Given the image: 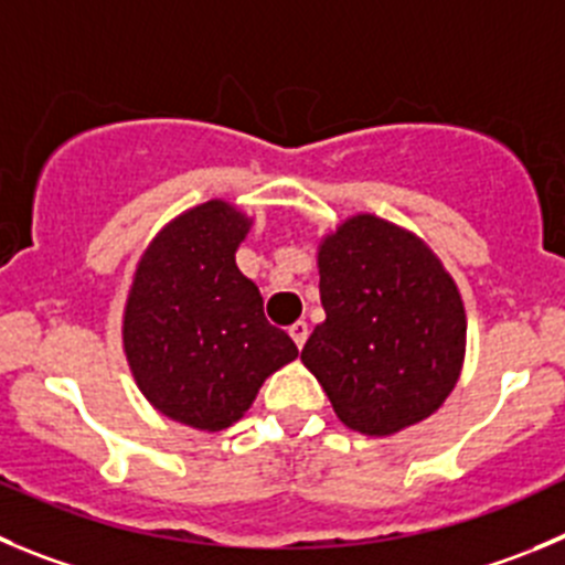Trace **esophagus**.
<instances>
[{"mask_svg": "<svg viewBox=\"0 0 565 565\" xmlns=\"http://www.w3.org/2000/svg\"><path fill=\"white\" fill-rule=\"evenodd\" d=\"M289 337L295 340V345L303 348V342H307V337H309V326L303 323V320H295V323L289 326Z\"/></svg>", "mask_w": 565, "mask_h": 565, "instance_id": "obj_1", "label": "esophagus"}]
</instances>
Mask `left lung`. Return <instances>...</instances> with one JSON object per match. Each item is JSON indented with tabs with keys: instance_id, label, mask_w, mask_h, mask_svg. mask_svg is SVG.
Segmentation results:
<instances>
[{
	"instance_id": "1",
	"label": "left lung",
	"mask_w": 565,
	"mask_h": 565,
	"mask_svg": "<svg viewBox=\"0 0 565 565\" xmlns=\"http://www.w3.org/2000/svg\"><path fill=\"white\" fill-rule=\"evenodd\" d=\"M326 320L300 360L337 418L393 435L429 418L460 379L466 309L440 258L373 214L345 220L318 250Z\"/></svg>"
}]
</instances>
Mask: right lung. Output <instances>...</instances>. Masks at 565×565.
Here are the masks:
<instances>
[{"label": "right lung", "mask_w": 565, "mask_h": 565, "mask_svg": "<svg viewBox=\"0 0 565 565\" xmlns=\"http://www.w3.org/2000/svg\"><path fill=\"white\" fill-rule=\"evenodd\" d=\"M250 220L223 200L194 205L145 250L125 307V354L147 402L192 429L239 420L270 373L298 356L236 267Z\"/></svg>", "instance_id": "add662e5"}]
</instances>
